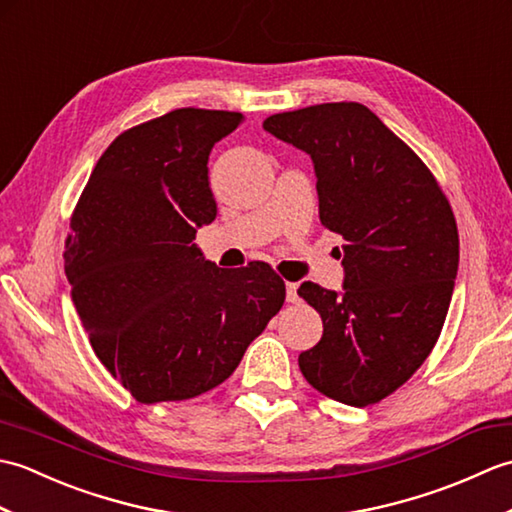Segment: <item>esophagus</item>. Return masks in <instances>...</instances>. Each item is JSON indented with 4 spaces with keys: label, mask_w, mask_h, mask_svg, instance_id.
Wrapping results in <instances>:
<instances>
[{
    "label": "esophagus",
    "mask_w": 512,
    "mask_h": 512,
    "mask_svg": "<svg viewBox=\"0 0 512 512\" xmlns=\"http://www.w3.org/2000/svg\"><path fill=\"white\" fill-rule=\"evenodd\" d=\"M299 284H286V299L288 303H297L299 301Z\"/></svg>",
    "instance_id": "esophagus-1"
}]
</instances>
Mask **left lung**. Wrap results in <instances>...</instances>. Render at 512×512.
I'll return each mask as SVG.
<instances>
[{
    "label": "left lung",
    "instance_id": "left-lung-1",
    "mask_svg": "<svg viewBox=\"0 0 512 512\" xmlns=\"http://www.w3.org/2000/svg\"><path fill=\"white\" fill-rule=\"evenodd\" d=\"M264 129L312 158L319 217L343 244V290L303 281L323 336L299 354L323 396L367 407L407 383L436 345L458 275L460 239L427 165L361 103L273 114Z\"/></svg>",
    "mask_w": 512,
    "mask_h": 512
}]
</instances>
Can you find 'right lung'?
Masks as SVG:
<instances>
[{
  "label": "right lung",
  "instance_id": "obj_1",
  "mask_svg": "<svg viewBox=\"0 0 512 512\" xmlns=\"http://www.w3.org/2000/svg\"><path fill=\"white\" fill-rule=\"evenodd\" d=\"M239 112L182 107L118 136L96 162L65 239V277L94 354L143 405L195 398L235 372L284 306L264 262L217 268L209 154Z\"/></svg>",
  "mask_w": 512,
  "mask_h": 512
}]
</instances>
